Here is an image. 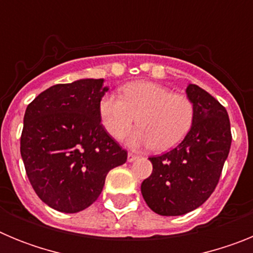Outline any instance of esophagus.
Segmentation results:
<instances>
[{
	"instance_id": "esophagus-1",
	"label": "esophagus",
	"mask_w": 253,
	"mask_h": 253,
	"mask_svg": "<svg viewBox=\"0 0 253 253\" xmlns=\"http://www.w3.org/2000/svg\"><path fill=\"white\" fill-rule=\"evenodd\" d=\"M137 158H138V156H135V154L128 153V161H129V162H134V161L137 160Z\"/></svg>"
}]
</instances>
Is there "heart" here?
I'll list each match as a JSON object with an SVG mask.
<instances>
[{"label": "heart", "mask_w": 253, "mask_h": 253, "mask_svg": "<svg viewBox=\"0 0 253 253\" xmlns=\"http://www.w3.org/2000/svg\"><path fill=\"white\" fill-rule=\"evenodd\" d=\"M106 131L120 139L135 122L140 125L129 137V146L167 152L177 147L191 130L195 109L191 100L169 87L151 81H135L122 87V97L106 93L99 104Z\"/></svg>", "instance_id": "1"}]
</instances>
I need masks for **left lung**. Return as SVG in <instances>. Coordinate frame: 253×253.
Returning <instances> with one entry per match:
<instances>
[{"label": "left lung", "instance_id": "left-lung-1", "mask_svg": "<svg viewBox=\"0 0 253 253\" xmlns=\"http://www.w3.org/2000/svg\"><path fill=\"white\" fill-rule=\"evenodd\" d=\"M186 95L195 109L193 128L176 148L149 158L153 171L140 186L147 205L160 215H184L204 204L231 149L225 107L196 84L187 86Z\"/></svg>", "mask_w": 253, "mask_h": 253}]
</instances>
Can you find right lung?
<instances>
[{
    "instance_id": "right-lung-1",
    "label": "right lung",
    "mask_w": 253,
    "mask_h": 253,
    "mask_svg": "<svg viewBox=\"0 0 253 253\" xmlns=\"http://www.w3.org/2000/svg\"><path fill=\"white\" fill-rule=\"evenodd\" d=\"M104 80L49 87L28 105L20 152L31 186L46 205L77 213L97 200L107 172L128 153L101 124Z\"/></svg>"
}]
</instances>
